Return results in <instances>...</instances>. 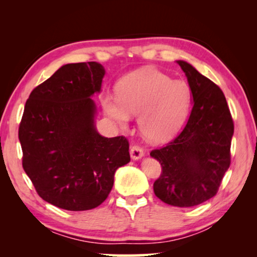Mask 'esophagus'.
<instances>
[{
  "instance_id": "34e87169",
  "label": "esophagus",
  "mask_w": 257,
  "mask_h": 257,
  "mask_svg": "<svg viewBox=\"0 0 257 257\" xmlns=\"http://www.w3.org/2000/svg\"><path fill=\"white\" fill-rule=\"evenodd\" d=\"M130 156H132V159L135 161L142 159L143 156H144V150L137 145H134L130 147Z\"/></svg>"
}]
</instances>
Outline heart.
Masks as SVG:
<instances>
[{
    "label": "heart",
    "instance_id": "1",
    "mask_svg": "<svg viewBox=\"0 0 257 257\" xmlns=\"http://www.w3.org/2000/svg\"><path fill=\"white\" fill-rule=\"evenodd\" d=\"M116 93L104 94L102 105L108 118L125 127L138 115L139 133L150 143L168 142L188 116L193 99L185 80H172L156 69H141L121 78Z\"/></svg>",
    "mask_w": 257,
    "mask_h": 257
}]
</instances>
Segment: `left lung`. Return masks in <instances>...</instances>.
I'll list each match as a JSON object with an SVG mask.
<instances>
[{
	"label": "left lung",
	"mask_w": 257,
	"mask_h": 257,
	"mask_svg": "<svg viewBox=\"0 0 257 257\" xmlns=\"http://www.w3.org/2000/svg\"><path fill=\"white\" fill-rule=\"evenodd\" d=\"M193 93V108L178 136L151 156L162 165L156 197L169 205L191 207L212 198L230 165L233 121L224 94L191 64L178 60Z\"/></svg>",
	"instance_id": "left-lung-1"
}]
</instances>
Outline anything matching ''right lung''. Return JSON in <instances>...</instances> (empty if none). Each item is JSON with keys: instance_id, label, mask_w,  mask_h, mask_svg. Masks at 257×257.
I'll use <instances>...</instances> for the list:
<instances>
[{"instance_id": "1", "label": "right lung", "mask_w": 257, "mask_h": 257, "mask_svg": "<svg viewBox=\"0 0 257 257\" xmlns=\"http://www.w3.org/2000/svg\"><path fill=\"white\" fill-rule=\"evenodd\" d=\"M104 75L97 62L64 64L26 102L19 127L24 170L38 195L63 210L101 205L116 169L130 161L127 139L103 137L95 125L92 97Z\"/></svg>"}]
</instances>
